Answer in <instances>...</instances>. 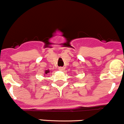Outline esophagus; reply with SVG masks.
Instances as JSON below:
<instances>
[{"label":"esophagus","mask_w":124,"mask_h":124,"mask_svg":"<svg viewBox=\"0 0 124 124\" xmlns=\"http://www.w3.org/2000/svg\"><path fill=\"white\" fill-rule=\"evenodd\" d=\"M58 70L60 71H62L64 70V68L63 67H58Z\"/></svg>","instance_id":"obj_1"}]
</instances>
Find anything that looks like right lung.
<instances>
[{
    "mask_svg": "<svg viewBox=\"0 0 124 124\" xmlns=\"http://www.w3.org/2000/svg\"><path fill=\"white\" fill-rule=\"evenodd\" d=\"M50 72V70H46V71H45V74H47V73H48Z\"/></svg>",
    "mask_w": 124,
    "mask_h": 124,
    "instance_id": "add662e5",
    "label": "right lung"
}]
</instances>
